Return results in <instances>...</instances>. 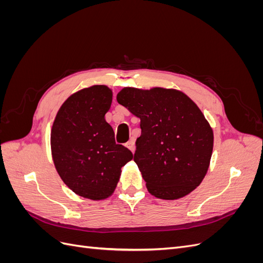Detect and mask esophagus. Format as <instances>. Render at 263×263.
I'll list each match as a JSON object with an SVG mask.
<instances>
[{"label":"esophagus","instance_id":"obj_1","mask_svg":"<svg viewBox=\"0 0 263 263\" xmlns=\"http://www.w3.org/2000/svg\"><path fill=\"white\" fill-rule=\"evenodd\" d=\"M126 147L128 148L132 151V153H134V151H135V139H130L128 142H127Z\"/></svg>","mask_w":263,"mask_h":263}]
</instances>
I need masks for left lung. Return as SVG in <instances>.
Masks as SVG:
<instances>
[{
  "instance_id": "obj_1",
  "label": "left lung",
  "mask_w": 263,
  "mask_h": 263,
  "mask_svg": "<svg viewBox=\"0 0 263 263\" xmlns=\"http://www.w3.org/2000/svg\"><path fill=\"white\" fill-rule=\"evenodd\" d=\"M117 102L140 118L134 161L150 194L178 200L201 184L209 170L214 135L201 109L183 92L124 87Z\"/></svg>"
}]
</instances>
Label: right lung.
Segmentation results:
<instances>
[{
  "label": "right lung",
  "instance_id": "obj_1",
  "mask_svg": "<svg viewBox=\"0 0 263 263\" xmlns=\"http://www.w3.org/2000/svg\"><path fill=\"white\" fill-rule=\"evenodd\" d=\"M113 93L106 85H93L69 97L59 108L51 128L52 160L65 184L93 201L113 194L122 166L134 158L115 142L105 114Z\"/></svg>",
  "mask_w": 263,
  "mask_h": 263
}]
</instances>
